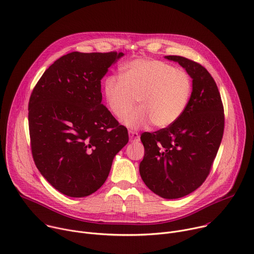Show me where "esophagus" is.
Wrapping results in <instances>:
<instances>
[{
	"instance_id": "1",
	"label": "esophagus",
	"mask_w": 254,
	"mask_h": 254,
	"mask_svg": "<svg viewBox=\"0 0 254 254\" xmlns=\"http://www.w3.org/2000/svg\"><path fill=\"white\" fill-rule=\"evenodd\" d=\"M129 133V138L131 141H138L139 140V135L136 131H133V130H129L128 131Z\"/></svg>"
}]
</instances>
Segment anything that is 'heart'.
Returning a JSON list of instances; mask_svg holds the SVG:
<instances>
[{
	"label": "heart",
	"mask_w": 254,
	"mask_h": 254,
	"mask_svg": "<svg viewBox=\"0 0 254 254\" xmlns=\"http://www.w3.org/2000/svg\"><path fill=\"white\" fill-rule=\"evenodd\" d=\"M193 83L188 72L161 60L136 58L121 68V77L108 76L103 94L111 113L131 128L138 129L153 123L158 128L175 124L185 113ZM140 107L127 117L135 105Z\"/></svg>",
	"instance_id": "b5f03b06"
}]
</instances>
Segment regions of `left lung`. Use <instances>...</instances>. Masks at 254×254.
Segmentation results:
<instances>
[{
  "instance_id": "8db88e82",
  "label": "left lung",
  "mask_w": 254,
  "mask_h": 254,
  "mask_svg": "<svg viewBox=\"0 0 254 254\" xmlns=\"http://www.w3.org/2000/svg\"><path fill=\"white\" fill-rule=\"evenodd\" d=\"M165 58L188 72L192 94L175 124L140 135L144 156L139 174L155 194L178 199L198 189L209 175L223 136L224 111L218 87L207 69L182 56Z\"/></svg>"
}]
</instances>
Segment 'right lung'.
<instances>
[{"instance_id":"1","label":"right lung","mask_w":254,"mask_h":254,"mask_svg":"<svg viewBox=\"0 0 254 254\" xmlns=\"http://www.w3.org/2000/svg\"><path fill=\"white\" fill-rule=\"evenodd\" d=\"M123 52H71L57 59L29 100L32 155L41 175L60 193L81 198L97 191L127 129L101 103L100 80Z\"/></svg>"}]
</instances>
